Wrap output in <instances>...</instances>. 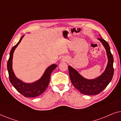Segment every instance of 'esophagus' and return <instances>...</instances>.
Listing matches in <instances>:
<instances>
[{"label": "esophagus", "mask_w": 121, "mask_h": 121, "mask_svg": "<svg viewBox=\"0 0 121 121\" xmlns=\"http://www.w3.org/2000/svg\"><path fill=\"white\" fill-rule=\"evenodd\" d=\"M64 61H67V59H65V60H64Z\"/></svg>", "instance_id": "esophagus-1"}]
</instances>
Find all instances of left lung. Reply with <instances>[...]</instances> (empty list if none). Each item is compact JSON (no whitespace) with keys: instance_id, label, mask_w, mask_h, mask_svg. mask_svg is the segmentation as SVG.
Here are the masks:
<instances>
[{"instance_id":"8db88e82","label":"left lung","mask_w":121,"mask_h":121,"mask_svg":"<svg viewBox=\"0 0 121 121\" xmlns=\"http://www.w3.org/2000/svg\"><path fill=\"white\" fill-rule=\"evenodd\" d=\"M98 39L105 47L108 58L107 67L101 75L95 79H87L81 75L73 68L70 66L68 67L69 77L73 85L84 95H95L100 93L110 83L113 75V58L110 51V46L102 37Z\"/></svg>"}]
</instances>
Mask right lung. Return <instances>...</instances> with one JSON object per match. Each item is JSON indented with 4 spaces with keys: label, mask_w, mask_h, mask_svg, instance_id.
<instances>
[{
    "label": "right lung",
    "mask_w": 121,
    "mask_h": 121,
    "mask_svg": "<svg viewBox=\"0 0 121 121\" xmlns=\"http://www.w3.org/2000/svg\"><path fill=\"white\" fill-rule=\"evenodd\" d=\"M22 36L15 46L11 48L10 52V57L7 63V68L9 73V80L18 92L26 97H35L42 94L49 85L52 72L57 67L56 64H52L46 69L42 77L39 80L32 83H25L16 77L13 70V57L15 49L22 39Z\"/></svg>",
    "instance_id": "obj_1"
}]
</instances>
